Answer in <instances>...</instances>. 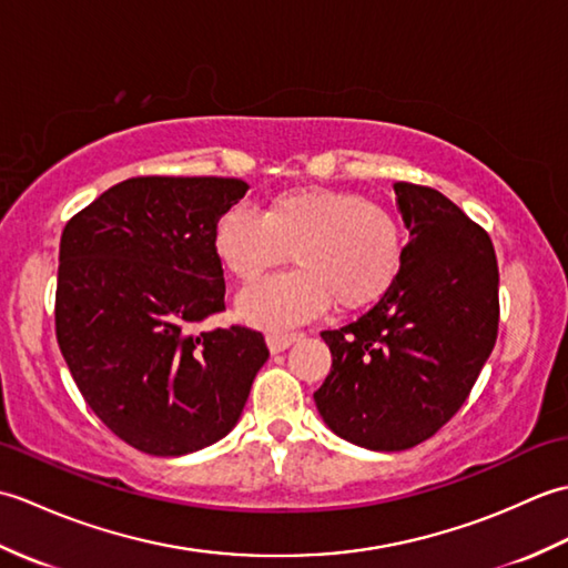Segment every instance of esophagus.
Wrapping results in <instances>:
<instances>
[{
  "mask_svg": "<svg viewBox=\"0 0 568 568\" xmlns=\"http://www.w3.org/2000/svg\"><path fill=\"white\" fill-rule=\"evenodd\" d=\"M300 336L303 334H297V332H271L268 336H265V342H268V348L273 354H281L287 346L295 344Z\"/></svg>",
  "mask_w": 568,
  "mask_h": 568,
  "instance_id": "obj_1",
  "label": "esophagus"
}]
</instances>
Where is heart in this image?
I'll use <instances>...</instances> for the list:
<instances>
[{
	"mask_svg": "<svg viewBox=\"0 0 568 568\" xmlns=\"http://www.w3.org/2000/svg\"><path fill=\"white\" fill-rule=\"evenodd\" d=\"M214 251L241 285H253L293 253L295 273L239 297L244 320L287 327L332 303L339 312L378 303L400 273L405 236L395 214L358 192L310 185L275 195L261 216L244 207L224 212Z\"/></svg>",
	"mask_w": 568,
	"mask_h": 568,
	"instance_id": "b5f03b06",
	"label": "heart"
}]
</instances>
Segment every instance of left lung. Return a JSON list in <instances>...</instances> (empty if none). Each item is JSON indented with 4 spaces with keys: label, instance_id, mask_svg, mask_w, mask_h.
<instances>
[{
    "label": "left lung",
    "instance_id": "8db88e82",
    "mask_svg": "<svg viewBox=\"0 0 568 568\" xmlns=\"http://www.w3.org/2000/svg\"><path fill=\"white\" fill-rule=\"evenodd\" d=\"M393 187L409 229L400 273L366 315L322 332L332 371L315 393L327 427L373 452L417 446L458 413L500 317L490 236L442 192Z\"/></svg>",
    "mask_w": 568,
    "mask_h": 568
}]
</instances>
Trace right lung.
Wrapping results in <instances>:
<instances>
[{
    "instance_id": "obj_1",
    "label": "right lung",
    "mask_w": 568,
    "mask_h": 568,
    "mask_svg": "<svg viewBox=\"0 0 568 568\" xmlns=\"http://www.w3.org/2000/svg\"><path fill=\"white\" fill-rule=\"evenodd\" d=\"M246 190L236 178H129L60 236V354L92 413L143 454L220 442L268 361L261 332H197L224 310L214 226Z\"/></svg>"
}]
</instances>
